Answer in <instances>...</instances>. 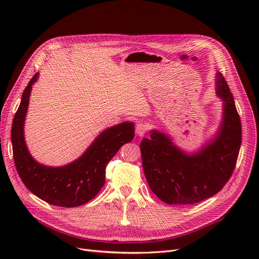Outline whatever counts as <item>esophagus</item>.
I'll use <instances>...</instances> for the list:
<instances>
[{"mask_svg":"<svg viewBox=\"0 0 259 259\" xmlns=\"http://www.w3.org/2000/svg\"><path fill=\"white\" fill-rule=\"evenodd\" d=\"M149 130V126L145 122H138L137 127H135V132L139 135V137H143Z\"/></svg>","mask_w":259,"mask_h":259,"instance_id":"34e87169","label":"esophagus"}]
</instances>
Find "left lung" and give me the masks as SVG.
Returning a JSON list of instances; mask_svg holds the SVG:
<instances>
[{"mask_svg": "<svg viewBox=\"0 0 259 259\" xmlns=\"http://www.w3.org/2000/svg\"><path fill=\"white\" fill-rule=\"evenodd\" d=\"M216 94L224 102V118L215 139L188 154L165 133L152 130L140 147L143 169L152 192L169 205H192L220 192L232 175L241 145V122L233 94L222 73Z\"/></svg>", "mask_w": 259, "mask_h": 259, "instance_id": "1", "label": "left lung"}]
</instances>
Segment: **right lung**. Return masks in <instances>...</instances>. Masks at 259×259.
<instances>
[{"mask_svg": "<svg viewBox=\"0 0 259 259\" xmlns=\"http://www.w3.org/2000/svg\"><path fill=\"white\" fill-rule=\"evenodd\" d=\"M38 73L25 88L12 121L13 159L24 185L38 198L53 206L73 208L97 195L105 184V169L118 149L134 138V124L125 121L103 131L76 160L63 167H47L33 159L24 139V122L29 95Z\"/></svg>", "mask_w": 259, "mask_h": 259, "instance_id": "1", "label": "right lung"}]
</instances>
